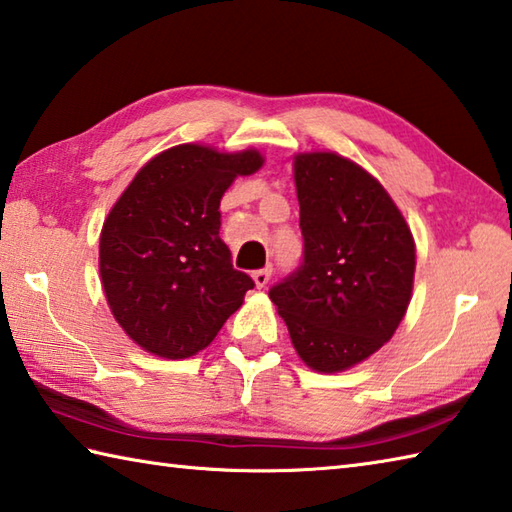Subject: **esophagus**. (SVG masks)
Returning <instances> with one entry per match:
<instances>
[{
  "instance_id": "obj_1",
  "label": "esophagus",
  "mask_w": 512,
  "mask_h": 512,
  "mask_svg": "<svg viewBox=\"0 0 512 512\" xmlns=\"http://www.w3.org/2000/svg\"><path fill=\"white\" fill-rule=\"evenodd\" d=\"M270 275H273V268H270V266H266V268H259V270H255V273H253V279H255V284H257V288H264V286L268 284V279H270Z\"/></svg>"
}]
</instances>
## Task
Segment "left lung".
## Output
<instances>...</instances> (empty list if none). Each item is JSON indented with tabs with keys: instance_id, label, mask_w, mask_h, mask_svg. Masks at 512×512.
Returning a JSON list of instances; mask_svg holds the SVG:
<instances>
[{
	"instance_id": "1",
	"label": "left lung",
	"mask_w": 512,
	"mask_h": 512,
	"mask_svg": "<svg viewBox=\"0 0 512 512\" xmlns=\"http://www.w3.org/2000/svg\"><path fill=\"white\" fill-rule=\"evenodd\" d=\"M304 259L268 290L297 355L339 373L382 348L413 293L415 242L393 199L335 153L295 157Z\"/></svg>"
}]
</instances>
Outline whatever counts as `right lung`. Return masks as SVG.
<instances>
[{"instance_id":"right-lung-1","label":"right lung","mask_w":512,"mask_h":512,"mask_svg":"<svg viewBox=\"0 0 512 512\" xmlns=\"http://www.w3.org/2000/svg\"><path fill=\"white\" fill-rule=\"evenodd\" d=\"M257 150L173 146L139 170L99 237V275L117 324L144 350L184 359L213 342L255 286L219 237V202Z\"/></svg>"}]
</instances>
